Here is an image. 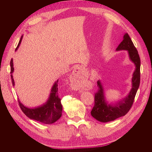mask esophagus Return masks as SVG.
<instances>
[{
  "mask_svg": "<svg viewBox=\"0 0 152 152\" xmlns=\"http://www.w3.org/2000/svg\"><path fill=\"white\" fill-rule=\"evenodd\" d=\"M80 68L79 67H77L75 69V70L73 71V73H72V77L73 79L75 80L79 79V77L80 76Z\"/></svg>",
  "mask_w": 152,
  "mask_h": 152,
  "instance_id": "1",
  "label": "esophagus"
}]
</instances>
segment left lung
I'll list each match as a JSON object with an SVG mask.
<instances>
[{"instance_id": "8db88e82", "label": "left lung", "mask_w": 152, "mask_h": 152, "mask_svg": "<svg viewBox=\"0 0 152 152\" xmlns=\"http://www.w3.org/2000/svg\"><path fill=\"white\" fill-rule=\"evenodd\" d=\"M117 50H127L130 59L135 64L136 70L133 73L132 80V87L126 98L115 104L114 106L108 105L105 102L103 87L100 82H98V91L94 93V104L91 113L96 120L102 122L114 121L128 113L134 103L140 84V58L138 52L127 33L124 35V40L118 45Z\"/></svg>"}]
</instances>
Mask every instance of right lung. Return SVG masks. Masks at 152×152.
I'll use <instances>...</instances> for the list:
<instances>
[{
    "instance_id": "add662e5",
    "label": "right lung",
    "mask_w": 152,
    "mask_h": 152,
    "mask_svg": "<svg viewBox=\"0 0 152 152\" xmlns=\"http://www.w3.org/2000/svg\"><path fill=\"white\" fill-rule=\"evenodd\" d=\"M21 37L19 43H18V46L16 50L19 47V45L21 42L22 40ZM11 66V77L12 80V86H15V82L12 79V73L14 71L13 68V63L12 59H11L10 62ZM58 80L55 82L54 84L51 93H50L49 99H48L46 103L44 104L42 107H40L34 109H30L26 108L23 105L20 100H18L19 106L21 109L22 112L25 113V115L31 119H34L37 121L42 122L45 124H53L57 121L58 119L61 117L62 114V105L61 103V99L58 96Z\"/></svg>"
}]
</instances>
